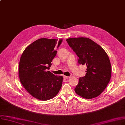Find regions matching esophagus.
<instances>
[{
  "instance_id": "esophagus-1",
  "label": "esophagus",
  "mask_w": 125,
  "mask_h": 125,
  "mask_svg": "<svg viewBox=\"0 0 125 125\" xmlns=\"http://www.w3.org/2000/svg\"><path fill=\"white\" fill-rule=\"evenodd\" d=\"M70 77H69V76H64V79H68Z\"/></svg>"
}]
</instances>
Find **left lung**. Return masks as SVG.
I'll use <instances>...</instances> for the list:
<instances>
[{"label":"left lung","mask_w":125,"mask_h":125,"mask_svg":"<svg viewBox=\"0 0 125 125\" xmlns=\"http://www.w3.org/2000/svg\"><path fill=\"white\" fill-rule=\"evenodd\" d=\"M66 41L78 57V63L86 66L85 75L79 78L75 92L85 99L98 96L111 79L112 67L109 56L101 46L89 38H69Z\"/></svg>","instance_id":"1"}]
</instances>
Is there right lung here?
<instances>
[{"label": "right lung", "mask_w": 125, "mask_h": 125, "mask_svg": "<svg viewBox=\"0 0 125 125\" xmlns=\"http://www.w3.org/2000/svg\"><path fill=\"white\" fill-rule=\"evenodd\" d=\"M62 39L41 38L29 45L20 61L19 76L21 84L34 97L48 101L59 93L62 85V76H56L50 71Z\"/></svg>", "instance_id": "1"}]
</instances>
